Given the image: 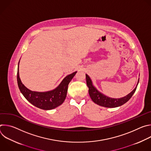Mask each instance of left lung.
<instances>
[{"label": "left lung", "instance_id": "8db88e82", "mask_svg": "<svg viewBox=\"0 0 151 151\" xmlns=\"http://www.w3.org/2000/svg\"><path fill=\"white\" fill-rule=\"evenodd\" d=\"M86 81H87V85L89 88L88 92L90 96L95 103L99 106L106 107H116L125 104L131 99V97L133 96V94L136 90L137 86L139 83V80L138 81L136 88L130 94H128L124 97L119 99L111 98L101 93L96 88V87H94L90 78L87 74H86Z\"/></svg>", "mask_w": 151, "mask_h": 151}]
</instances>
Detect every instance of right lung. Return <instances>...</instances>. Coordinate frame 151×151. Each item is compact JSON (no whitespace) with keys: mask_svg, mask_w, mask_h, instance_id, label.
Masks as SVG:
<instances>
[{"mask_svg":"<svg viewBox=\"0 0 151 151\" xmlns=\"http://www.w3.org/2000/svg\"><path fill=\"white\" fill-rule=\"evenodd\" d=\"M18 66L19 63L17 70V83L21 93L30 103L44 110L54 109L64 102L67 95L68 85L77 72H75L66 76L58 87L53 90L47 92H36L29 90L21 82L19 76Z\"/></svg>","mask_w":151,"mask_h":151,"instance_id":"1","label":"right lung"}]
</instances>
